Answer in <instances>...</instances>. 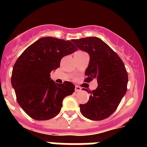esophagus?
<instances>
[{"label": "esophagus", "instance_id": "34e87169", "mask_svg": "<svg viewBox=\"0 0 147 147\" xmlns=\"http://www.w3.org/2000/svg\"><path fill=\"white\" fill-rule=\"evenodd\" d=\"M75 90L76 92H79L81 91V87H79V86H75Z\"/></svg>", "mask_w": 147, "mask_h": 147}]
</instances>
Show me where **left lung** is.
Segmentation results:
<instances>
[{
	"instance_id": "obj_1",
	"label": "left lung",
	"mask_w": 147,
	"mask_h": 147,
	"mask_svg": "<svg viewBox=\"0 0 147 147\" xmlns=\"http://www.w3.org/2000/svg\"><path fill=\"white\" fill-rule=\"evenodd\" d=\"M72 42L90 55L84 81L97 79L98 83L92 91L82 89L90 92V96L87 103L80 105L81 113L94 121L106 119L115 112L127 90L128 74L124 63L107 44L97 37L74 39Z\"/></svg>"
}]
</instances>
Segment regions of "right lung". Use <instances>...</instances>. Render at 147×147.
<instances>
[{
	"label": "right lung",
	"instance_id": "add662e5",
	"mask_svg": "<svg viewBox=\"0 0 147 147\" xmlns=\"http://www.w3.org/2000/svg\"><path fill=\"white\" fill-rule=\"evenodd\" d=\"M76 50L71 41L45 37L27 47L16 60L11 84L19 105L31 118L41 121L55 117L63 99L74 92L72 83L57 84L50 72L60 67L64 56Z\"/></svg>",
	"mask_w": 147,
	"mask_h": 147
}]
</instances>
